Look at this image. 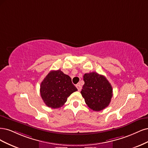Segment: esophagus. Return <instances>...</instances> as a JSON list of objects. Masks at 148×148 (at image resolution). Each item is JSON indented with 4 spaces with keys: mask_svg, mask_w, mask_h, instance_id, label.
Wrapping results in <instances>:
<instances>
[{
    "mask_svg": "<svg viewBox=\"0 0 148 148\" xmlns=\"http://www.w3.org/2000/svg\"><path fill=\"white\" fill-rule=\"evenodd\" d=\"M76 87H77V88L78 89L79 91H80L81 88H82V86H81L80 84H77V85H76Z\"/></svg>",
    "mask_w": 148,
    "mask_h": 148,
    "instance_id": "esophagus-1",
    "label": "esophagus"
}]
</instances>
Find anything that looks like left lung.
Segmentation results:
<instances>
[{
	"label": "left lung",
	"instance_id": "left-lung-1",
	"mask_svg": "<svg viewBox=\"0 0 148 148\" xmlns=\"http://www.w3.org/2000/svg\"><path fill=\"white\" fill-rule=\"evenodd\" d=\"M84 81L85 84L80 93L87 106L95 111L108 107L112 97V88L107 79L92 72L84 74Z\"/></svg>",
	"mask_w": 148,
	"mask_h": 148
}]
</instances>
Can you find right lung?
Masks as SVG:
<instances>
[{
    "label": "right lung",
    "instance_id": "add662e5",
    "mask_svg": "<svg viewBox=\"0 0 148 148\" xmlns=\"http://www.w3.org/2000/svg\"><path fill=\"white\" fill-rule=\"evenodd\" d=\"M77 90L69 76L58 69L47 75L41 82L40 92L46 105L55 109L63 106L71 94Z\"/></svg>",
    "mask_w": 148,
    "mask_h": 148
}]
</instances>
